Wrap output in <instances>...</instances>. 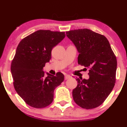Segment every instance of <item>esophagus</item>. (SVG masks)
Returning <instances> with one entry per match:
<instances>
[{
    "mask_svg": "<svg viewBox=\"0 0 127 127\" xmlns=\"http://www.w3.org/2000/svg\"><path fill=\"white\" fill-rule=\"evenodd\" d=\"M70 78H71L70 76L68 75H65L64 79H65V80H67V79H70Z\"/></svg>",
    "mask_w": 127,
    "mask_h": 127,
    "instance_id": "esophagus-1",
    "label": "esophagus"
}]
</instances>
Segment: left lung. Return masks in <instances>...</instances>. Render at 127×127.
<instances>
[{"mask_svg": "<svg viewBox=\"0 0 127 127\" xmlns=\"http://www.w3.org/2000/svg\"><path fill=\"white\" fill-rule=\"evenodd\" d=\"M79 54V64L89 68L88 79L77 78L73 90L74 101L85 109L100 106L113 90L116 82L117 60L104 36L83 29L66 32Z\"/></svg>", "mask_w": 127, "mask_h": 127, "instance_id": "8db88e82", "label": "left lung"}]
</instances>
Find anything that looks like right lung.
Returning a JSON list of instances; mask_svg holds the SVG:
<instances>
[{"mask_svg": "<svg viewBox=\"0 0 127 127\" xmlns=\"http://www.w3.org/2000/svg\"><path fill=\"white\" fill-rule=\"evenodd\" d=\"M65 36V32L39 30L19 43L11 71L15 91L28 105L37 109L49 106L55 88L63 82L62 73L45 76L43 68L51 59L52 48Z\"/></svg>", "mask_w": 127, "mask_h": 127, "instance_id": "add662e5", "label": "right lung"}]
</instances>
